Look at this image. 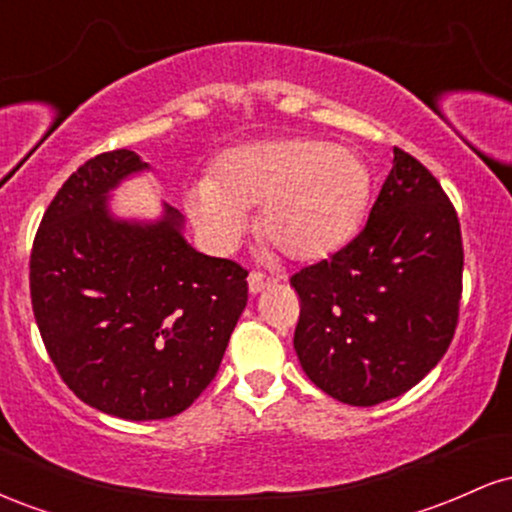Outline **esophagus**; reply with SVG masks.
<instances>
[{
  "label": "esophagus",
  "instance_id": "esophagus-1",
  "mask_svg": "<svg viewBox=\"0 0 512 512\" xmlns=\"http://www.w3.org/2000/svg\"><path fill=\"white\" fill-rule=\"evenodd\" d=\"M274 281L276 279H272V276H267V274H262V272H250V276H248V289H250V293H260L264 289H269V286H272Z\"/></svg>",
  "mask_w": 512,
  "mask_h": 512
}]
</instances>
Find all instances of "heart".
<instances>
[{"label": "heart", "instance_id": "obj_1", "mask_svg": "<svg viewBox=\"0 0 512 512\" xmlns=\"http://www.w3.org/2000/svg\"><path fill=\"white\" fill-rule=\"evenodd\" d=\"M368 163L349 146L279 139L226 151L214 178L187 190V214L211 243L231 245L260 207L257 228L284 257L325 260L349 245L370 202Z\"/></svg>", "mask_w": 512, "mask_h": 512}]
</instances>
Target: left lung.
<instances>
[{
    "label": "left lung",
    "mask_w": 512,
    "mask_h": 512,
    "mask_svg": "<svg viewBox=\"0 0 512 512\" xmlns=\"http://www.w3.org/2000/svg\"><path fill=\"white\" fill-rule=\"evenodd\" d=\"M457 211L424 163L397 149L358 236L291 276L293 349L322 392L354 407L395 399L445 356L462 296Z\"/></svg>",
    "instance_id": "1"
}]
</instances>
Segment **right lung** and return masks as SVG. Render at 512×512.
Wrapping results in <instances>:
<instances>
[{
    "label": "right lung",
    "instance_id": "right-lung-1",
    "mask_svg": "<svg viewBox=\"0 0 512 512\" xmlns=\"http://www.w3.org/2000/svg\"><path fill=\"white\" fill-rule=\"evenodd\" d=\"M149 170L134 151L88 158L43 214L31 303L57 373L88 407L127 421L168 419L207 390L248 303V269L202 255L182 214L117 219L110 190Z\"/></svg>",
    "mask_w": 512,
    "mask_h": 512
}]
</instances>
